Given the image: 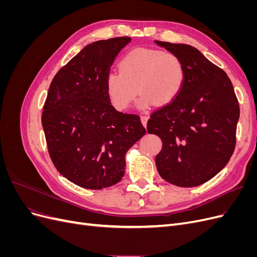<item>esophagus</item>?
Instances as JSON below:
<instances>
[{"label": "esophagus", "mask_w": 257, "mask_h": 257, "mask_svg": "<svg viewBox=\"0 0 257 257\" xmlns=\"http://www.w3.org/2000/svg\"><path fill=\"white\" fill-rule=\"evenodd\" d=\"M141 119H142V122H143V124H144V126L146 127V126H147V122H148V119H149V116L146 115V114H143V115L141 116Z\"/></svg>", "instance_id": "esophagus-1"}]
</instances>
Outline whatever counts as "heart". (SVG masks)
<instances>
[{"label":"heart","instance_id":"1","mask_svg":"<svg viewBox=\"0 0 257 257\" xmlns=\"http://www.w3.org/2000/svg\"><path fill=\"white\" fill-rule=\"evenodd\" d=\"M185 82V67L176 53L152 48H136L123 57L119 71L107 74V96L116 110L127 109L137 93L142 109L154 102L167 105L180 94Z\"/></svg>","mask_w":257,"mask_h":257}]
</instances>
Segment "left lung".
<instances>
[{"label": "left lung", "mask_w": 257, "mask_h": 257, "mask_svg": "<svg viewBox=\"0 0 257 257\" xmlns=\"http://www.w3.org/2000/svg\"><path fill=\"white\" fill-rule=\"evenodd\" d=\"M155 44L176 53L185 67L180 94L154 111L147 123L148 133L163 143L155 164L167 182L193 188L220 173L234 153L238 99L227 74L198 49L185 44Z\"/></svg>", "instance_id": "8db88e82"}]
</instances>
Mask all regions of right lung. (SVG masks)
I'll return each instance as SVG.
<instances>
[{"instance_id":"1","label":"right lung","mask_w":257,"mask_h":257,"mask_svg":"<svg viewBox=\"0 0 257 257\" xmlns=\"http://www.w3.org/2000/svg\"><path fill=\"white\" fill-rule=\"evenodd\" d=\"M131 37L89 44L54 76L42 124L50 159L69 181L90 190L118 183L125 154L146 128L137 114L115 109L105 80L115 57Z\"/></svg>"}]
</instances>
